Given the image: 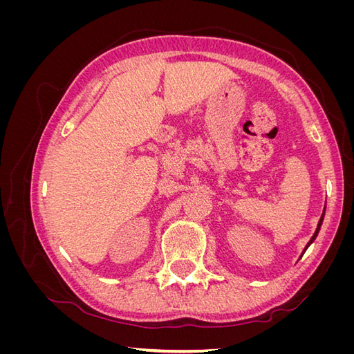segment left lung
<instances>
[{
    "mask_svg": "<svg viewBox=\"0 0 354 354\" xmlns=\"http://www.w3.org/2000/svg\"><path fill=\"white\" fill-rule=\"evenodd\" d=\"M325 214V212H324ZM324 214H322V217H320V220H319V224H317V229H316V232H315V234L312 236V239H310V242L307 243V246H306V250L308 248V245L312 243L315 239H316V236H317V233H319V229H320V224H322V221H324Z\"/></svg>",
    "mask_w": 354,
    "mask_h": 354,
    "instance_id": "left-lung-1",
    "label": "left lung"
}]
</instances>
